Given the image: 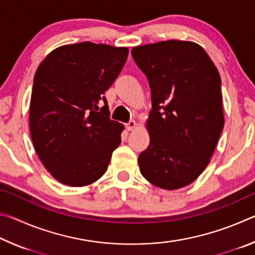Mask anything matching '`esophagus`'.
Wrapping results in <instances>:
<instances>
[{
	"label": "esophagus",
	"instance_id": "esophagus-1",
	"mask_svg": "<svg viewBox=\"0 0 255 255\" xmlns=\"http://www.w3.org/2000/svg\"><path fill=\"white\" fill-rule=\"evenodd\" d=\"M136 126H137V124H136L135 120H130V122L126 124V128H127V130H129V131L133 130V129L136 128Z\"/></svg>",
	"mask_w": 255,
	"mask_h": 255
}]
</instances>
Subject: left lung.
Wrapping results in <instances>:
<instances>
[{"mask_svg": "<svg viewBox=\"0 0 255 255\" xmlns=\"http://www.w3.org/2000/svg\"><path fill=\"white\" fill-rule=\"evenodd\" d=\"M131 55L152 93L149 145L138 157L140 173L158 188H183L208 165L224 128L221 76L192 41L137 46Z\"/></svg>", "mask_w": 255, "mask_h": 255, "instance_id": "8db88e82", "label": "left lung"}]
</instances>
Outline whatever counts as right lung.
Instances as JSON below:
<instances>
[{
	"mask_svg": "<svg viewBox=\"0 0 255 255\" xmlns=\"http://www.w3.org/2000/svg\"><path fill=\"white\" fill-rule=\"evenodd\" d=\"M127 56V47L84 41L58 47L38 66L30 135L41 163L60 183L84 187L96 182L122 143L124 126L109 118L103 94Z\"/></svg>",
	"mask_w": 255,
	"mask_h": 255,
	"instance_id": "obj_1",
	"label": "right lung"
}]
</instances>
